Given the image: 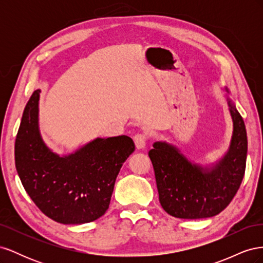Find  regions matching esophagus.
Listing matches in <instances>:
<instances>
[{"instance_id":"obj_1","label":"esophagus","mask_w":263,"mask_h":263,"mask_svg":"<svg viewBox=\"0 0 263 263\" xmlns=\"http://www.w3.org/2000/svg\"><path fill=\"white\" fill-rule=\"evenodd\" d=\"M147 140H148V137L145 134H136L134 136V142H135V145H136L137 149L145 148V146L147 144Z\"/></svg>"}]
</instances>
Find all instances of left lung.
Returning a JSON list of instances; mask_svg holds the SVG:
<instances>
[{
	"label": "left lung",
	"mask_w": 263,
	"mask_h": 263,
	"mask_svg": "<svg viewBox=\"0 0 263 263\" xmlns=\"http://www.w3.org/2000/svg\"><path fill=\"white\" fill-rule=\"evenodd\" d=\"M228 105L234 122L232 142L226 156L212 170L192 164L165 142H155L149 151L159 201L171 216L184 219L215 216L227 208L239 190L248 140L243 119L229 99Z\"/></svg>",
	"instance_id": "obj_1"
}]
</instances>
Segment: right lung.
<instances>
[{"label":"right lung","instance_id":"add662e5","mask_svg":"<svg viewBox=\"0 0 263 263\" xmlns=\"http://www.w3.org/2000/svg\"><path fill=\"white\" fill-rule=\"evenodd\" d=\"M36 90L24 109L15 140V165L29 197L46 216L61 224H84L104 215L115 180L135 150L132 138H98L77 153L59 157L38 130Z\"/></svg>","mask_w":263,"mask_h":263}]
</instances>
